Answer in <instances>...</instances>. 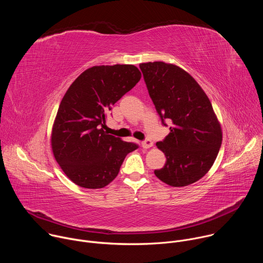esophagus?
Returning a JSON list of instances; mask_svg holds the SVG:
<instances>
[{"label": "esophagus", "mask_w": 263, "mask_h": 263, "mask_svg": "<svg viewBox=\"0 0 263 263\" xmlns=\"http://www.w3.org/2000/svg\"><path fill=\"white\" fill-rule=\"evenodd\" d=\"M152 145H153V141L151 139H145L141 142V146L143 148H148V147H151Z\"/></svg>", "instance_id": "34e87169"}]
</instances>
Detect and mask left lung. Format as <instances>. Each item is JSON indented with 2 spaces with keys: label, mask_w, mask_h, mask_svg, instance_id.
<instances>
[{
  "label": "left lung",
  "mask_w": 263,
  "mask_h": 263,
  "mask_svg": "<svg viewBox=\"0 0 263 263\" xmlns=\"http://www.w3.org/2000/svg\"><path fill=\"white\" fill-rule=\"evenodd\" d=\"M143 79L162 125L170 134L156 143L166 157L154 174L170 186L193 184L211 168L222 133L212 105L198 82L183 68L162 61L140 63Z\"/></svg>",
  "instance_id": "8db88e82"
}]
</instances>
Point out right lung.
Masks as SVG:
<instances>
[{
    "label": "right lung",
    "mask_w": 263,
    "mask_h": 263,
    "mask_svg": "<svg viewBox=\"0 0 263 263\" xmlns=\"http://www.w3.org/2000/svg\"><path fill=\"white\" fill-rule=\"evenodd\" d=\"M132 64L84 70L65 92L54 121V157L74 184L103 189L118 176L125 157L138 147L104 131L108 111L140 80Z\"/></svg>",
    "instance_id": "obj_1"
}]
</instances>
